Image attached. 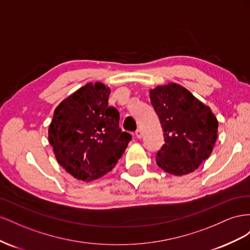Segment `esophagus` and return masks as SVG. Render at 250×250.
<instances>
[{
  "label": "esophagus",
  "instance_id": "34e87169",
  "mask_svg": "<svg viewBox=\"0 0 250 250\" xmlns=\"http://www.w3.org/2000/svg\"><path fill=\"white\" fill-rule=\"evenodd\" d=\"M135 136H136V138H138V139L142 138V132L140 129H138L136 132H135Z\"/></svg>",
  "mask_w": 250,
  "mask_h": 250
}]
</instances>
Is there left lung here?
<instances>
[{
    "mask_svg": "<svg viewBox=\"0 0 250 250\" xmlns=\"http://www.w3.org/2000/svg\"><path fill=\"white\" fill-rule=\"evenodd\" d=\"M149 98L165 137L156 156L157 165L175 176L194 172L210 156L216 144V116L209 106L174 83L152 89Z\"/></svg>",
    "mask_w": 250,
    "mask_h": 250,
    "instance_id": "obj_1",
    "label": "left lung"
}]
</instances>
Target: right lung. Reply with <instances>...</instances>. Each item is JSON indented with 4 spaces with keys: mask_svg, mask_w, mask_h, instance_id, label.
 Listing matches in <instances>:
<instances>
[{
    "mask_svg": "<svg viewBox=\"0 0 250 250\" xmlns=\"http://www.w3.org/2000/svg\"><path fill=\"white\" fill-rule=\"evenodd\" d=\"M110 93L103 83H87L56 106L49 125L56 160L78 180L90 182L110 172L132 139L119 129Z\"/></svg>",
    "mask_w": 250,
    "mask_h": 250,
    "instance_id": "right-lung-1",
    "label": "right lung"
}]
</instances>
